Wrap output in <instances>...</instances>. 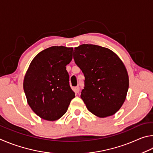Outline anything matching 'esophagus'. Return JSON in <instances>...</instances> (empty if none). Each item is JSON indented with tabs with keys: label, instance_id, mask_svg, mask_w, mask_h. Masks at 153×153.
I'll use <instances>...</instances> for the list:
<instances>
[{
	"label": "esophagus",
	"instance_id": "esophagus-1",
	"mask_svg": "<svg viewBox=\"0 0 153 153\" xmlns=\"http://www.w3.org/2000/svg\"><path fill=\"white\" fill-rule=\"evenodd\" d=\"M73 90H74V91L75 93H79V87H74V89H73Z\"/></svg>",
	"mask_w": 153,
	"mask_h": 153
}]
</instances>
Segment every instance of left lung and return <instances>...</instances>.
I'll return each mask as SVG.
<instances>
[{"label":"left lung","instance_id":"obj_1","mask_svg":"<svg viewBox=\"0 0 153 153\" xmlns=\"http://www.w3.org/2000/svg\"><path fill=\"white\" fill-rule=\"evenodd\" d=\"M73 56L85 75L81 97L87 109L100 117L113 116L124 103L129 87L124 62L113 51L93 44L75 48Z\"/></svg>","mask_w":153,"mask_h":153}]
</instances>
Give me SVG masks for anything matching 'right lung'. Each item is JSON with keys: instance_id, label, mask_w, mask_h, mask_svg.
Segmentation results:
<instances>
[{"instance_id": "right-lung-1", "label": "right lung", "mask_w": 153, "mask_h": 153, "mask_svg": "<svg viewBox=\"0 0 153 153\" xmlns=\"http://www.w3.org/2000/svg\"><path fill=\"white\" fill-rule=\"evenodd\" d=\"M73 48L52 46L35 56L23 80L29 105L48 121L63 116L75 94L69 85L66 65L72 59Z\"/></svg>"}]
</instances>
